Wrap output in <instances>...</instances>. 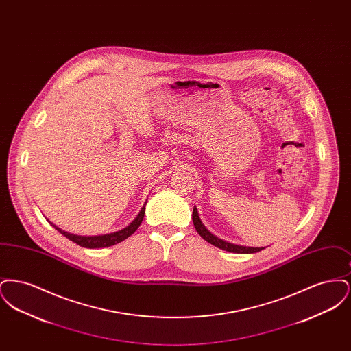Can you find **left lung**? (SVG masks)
Returning a JSON list of instances; mask_svg holds the SVG:
<instances>
[{
    "label": "left lung",
    "mask_w": 351,
    "mask_h": 351,
    "mask_svg": "<svg viewBox=\"0 0 351 351\" xmlns=\"http://www.w3.org/2000/svg\"><path fill=\"white\" fill-rule=\"evenodd\" d=\"M192 221H193V225H195L197 233L200 234L201 237H202L206 242H209L210 245L216 246L218 249L229 251V252H237V254H252V252H258V251L265 249V247H246V246L234 245V243H229V242H226V241H223V239H219L218 237H216L215 234L210 233V232L204 226V223L201 222L200 217H199V213H197L196 206L193 208Z\"/></svg>",
    "instance_id": "obj_1"
}]
</instances>
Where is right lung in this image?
I'll return each instance as SVG.
<instances>
[{
  "label": "right lung",
  "mask_w": 351,
  "mask_h": 351,
  "mask_svg": "<svg viewBox=\"0 0 351 351\" xmlns=\"http://www.w3.org/2000/svg\"><path fill=\"white\" fill-rule=\"evenodd\" d=\"M145 206L146 204L143 205V208L141 209V212L138 213V216L135 217L133 222L130 225H128L126 228H123L122 230H118L114 233L104 234V235H92V237H85V235H76V234L68 233L62 230L60 228L55 226L53 223H51L59 233L63 234L66 238H68L69 241L77 243L79 246H83L86 249H101V247H109V246H113V245H117L119 242L125 241L126 238H129L132 234L139 228L142 219L145 217Z\"/></svg>",
  "instance_id": "right-lung-1"
}]
</instances>
